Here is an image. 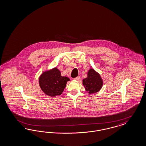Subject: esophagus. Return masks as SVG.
Instances as JSON below:
<instances>
[{"instance_id":"obj_1","label":"esophagus","mask_w":146,"mask_h":146,"mask_svg":"<svg viewBox=\"0 0 146 146\" xmlns=\"http://www.w3.org/2000/svg\"><path fill=\"white\" fill-rule=\"evenodd\" d=\"M75 80H77V81H79V80H81V77H80V76H77V77H76L75 78H74Z\"/></svg>"}]
</instances>
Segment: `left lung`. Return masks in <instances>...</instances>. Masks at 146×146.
I'll use <instances>...</instances> for the list:
<instances>
[{
    "instance_id": "8db88e82",
    "label": "left lung",
    "mask_w": 146,
    "mask_h": 146,
    "mask_svg": "<svg viewBox=\"0 0 146 146\" xmlns=\"http://www.w3.org/2000/svg\"><path fill=\"white\" fill-rule=\"evenodd\" d=\"M83 84L89 94H92L100 90L103 82L100 75L94 69H90L88 72V77L83 80Z\"/></svg>"
}]
</instances>
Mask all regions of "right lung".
I'll return each instance as SVG.
<instances>
[{
	"mask_svg": "<svg viewBox=\"0 0 146 146\" xmlns=\"http://www.w3.org/2000/svg\"><path fill=\"white\" fill-rule=\"evenodd\" d=\"M70 79L61 76L60 71L55 68L44 72L39 78V84L46 95L55 96L62 94L67 82Z\"/></svg>",
	"mask_w": 146,
	"mask_h": 146,
	"instance_id": "obj_1",
	"label": "right lung"
}]
</instances>
